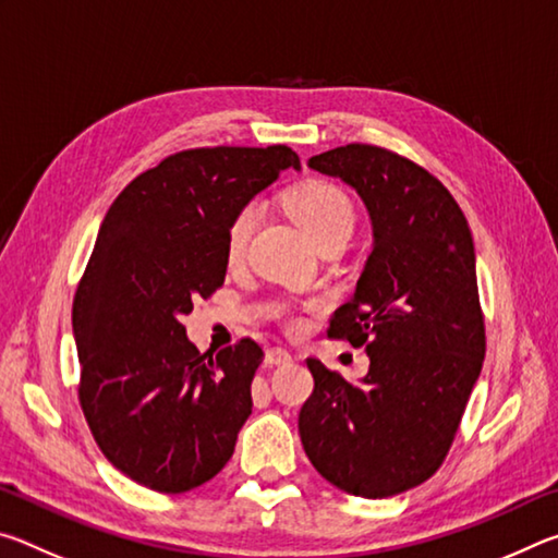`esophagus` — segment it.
Listing matches in <instances>:
<instances>
[{
  "instance_id": "1",
  "label": "esophagus",
  "mask_w": 558,
  "mask_h": 558,
  "mask_svg": "<svg viewBox=\"0 0 558 558\" xmlns=\"http://www.w3.org/2000/svg\"><path fill=\"white\" fill-rule=\"evenodd\" d=\"M290 362H292V354L286 347H270L266 352V364H270V366H280V364H290Z\"/></svg>"
}]
</instances>
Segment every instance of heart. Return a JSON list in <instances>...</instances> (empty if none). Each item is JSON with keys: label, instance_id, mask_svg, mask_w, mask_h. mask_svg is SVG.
<instances>
[{"label": "heart", "instance_id": "obj_1", "mask_svg": "<svg viewBox=\"0 0 558 558\" xmlns=\"http://www.w3.org/2000/svg\"><path fill=\"white\" fill-rule=\"evenodd\" d=\"M282 204H286L292 219L302 226V231H305L317 245H325L329 241H347L349 233L354 229L356 211L352 196H349L337 182H332V179H300V182L286 189ZM256 223L258 206L253 202L243 204L241 209L233 214L223 241L226 260L239 263L243 258Z\"/></svg>", "mask_w": 558, "mask_h": 558}]
</instances>
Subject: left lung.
Segmentation results:
<instances>
[{
	"label": "left lung",
	"mask_w": 558,
	"mask_h": 558,
	"mask_svg": "<svg viewBox=\"0 0 558 558\" xmlns=\"http://www.w3.org/2000/svg\"><path fill=\"white\" fill-rule=\"evenodd\" d=\"M310 167L356 189L374 251L327 337L366 347L362 384L307 359L315 389L300 440L329 483L356 497H391L442 465L485 359L475 245L465 214L428 169L386 147L352 143Z\"/></svg>",
	"instance_id": "left-lung-1"
}]
</instances>
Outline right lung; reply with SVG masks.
I'll list each match as a JSON object with an SVG mask.
<instances>
[{"instance_id": "right-lung-1", "label": "right lung", "mask_w": 558, "mask_h": 558, "mask_svg": "<svg viewBox=\"0 0 558 558\" xmlns=\"http://www.w3.org/2000/svg\"><path fill=\"white\" fill-rule=\"evenodd\" d=\"M300 157L286 145L196 147L122 189L73 298L78 401L112 465L155 493L209 483L251 415L263 347L186 339L194 300L223 286L233 214Z\"/></svg>"}]
</instances>
